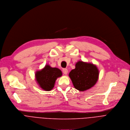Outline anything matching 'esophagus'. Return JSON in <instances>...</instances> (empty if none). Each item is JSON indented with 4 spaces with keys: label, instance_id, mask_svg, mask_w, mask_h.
<instances>
[{
    "label": "esophagus",
    "instance_id": "esophagus-1",
    "mask_svg": "<svg viewBox=\"0 0 130 130\" xmlns=\"http://www.w3.org/2000/svg\"><path fill=\"white\" fill-rule=\"evenodd\" d=\"M62 72H63V73L64 74L67 75V74H68V70H67V69H63V70H62Z\"/></svg>",
    "mask_w": 130,
    "mask_h": 130
}]
</instances>
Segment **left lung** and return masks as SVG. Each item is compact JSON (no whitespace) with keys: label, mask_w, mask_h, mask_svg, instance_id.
<instances>
[{"label":"left lung","mask_w":130,"mask_h":130,"mask_svg":"<svg viewBox=\"0 0 130 130\" xmlns=\"http://www.w3.org/2000/svg\"><path fill=\"white\" fill-rule=\"evenodd\" d=\"M75 88L85 91L93 87L97 83L99 71L97 67L91 63L79 61L75 64V69L69 74Z\"/></svg>","instance_id":"8db88e82"}]
</instances>
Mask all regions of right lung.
I'll list each match as a JSON object with an SVG mask.
<instances>
[{
  "instance_id": "add662e5",
  "label": "right lung",
  "mask_w": 130,
  "mask_h": 130,
  "mask_svg": "<svg viewBox=\"0 0 130 130\" xmlns=\"http://www.w3.org/2000/svg\"><path fill=\"white\" fill-rule=\"evenodd\" d=\"M62 74L59 69L52 68L46 64L43 69L36 72V80L42 89L49 91L54 88L57 78L61 77Z\"/></svg>"
}]
</instances>
